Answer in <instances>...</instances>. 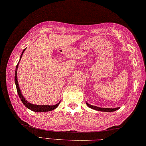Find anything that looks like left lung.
<instances>
[{"instance_id": "8db88e82", "label": "left lung", "mask_w": 146, "mask_h": 146, "mask_svg": "<svg viewBox=\"0 0 146 146\" xmlns=\"http://www.w3.org/2000/svg\"><path fill=\"white\" fill-rule=\"evenodd\" d=\"M87 104V105L90 107V108H92V109H94V110H96L98 111H106V112H111V111H115L116 110H118V108H99V107H97V106H93V105H90V104H88V103H86Z\"/></svg>"}]
</instances>
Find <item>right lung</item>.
Instances as JSON below:
<instances>
[{"instance_id": "obj_1", "label": "right lung", "mask_w": 146, "mask_h": 146, "mask_svg": "<svg viewBox=\"0 0 146 146\" xmlns=\"http://www.w3.org/2000/svg\"><path fill=\"white\" fill-rule=\"evenodd\" d=\"M26 50V48L24 49L23 52H22V54L21 55V57H20V60L21 58L22 57V55L23 54V52H25V50ZM19 62L18 64H17L16 68V71H15V77H14V80H15V83H16V89H17V93H18L19 96L21 100V102H23V103L24 104V105H25L26 108H28V109L31 110L32 111H34L36 112H45V111H52L53 110L55 109L56 107L58 106L59 104H60V102H59L58 103L56 104L55 105H52V106H50V105H33L31 103H28L27 101L26 100V99H25V98L23 96V95L21 94V92L20 91V89L19 87V85H18V82H17V67H18V64H19Z\"/></svg>"}]
</instances>
